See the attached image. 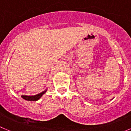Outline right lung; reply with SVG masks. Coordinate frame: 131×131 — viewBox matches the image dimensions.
Listing matches in <instances>:
<instances>
[{
    "label": "right lung",
    "mask_w": 131,
    "mask_h": 131,
    "mask_svg": "<svg viewBox=\"0 0 131 131\" xmlns=\"http://www.w3.org/2000/svg\"><path fill=\"white\" fill-rule=\"evenodd\" d=\"M47 89H46L45 91H42V92H40V93L38 94H36V95H34V96L23 95L21 96V97H22L24 99H25V100H28V101H37V100H39V99L42 97V96L43 95L45 92H47Z\"/></svg>",
    "instance_id": "right-lung-1"
}]
</instances>
